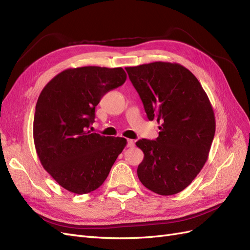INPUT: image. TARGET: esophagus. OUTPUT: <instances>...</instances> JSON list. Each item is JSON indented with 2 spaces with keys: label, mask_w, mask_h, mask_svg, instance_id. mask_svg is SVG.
I'll use <instances>...</instances> for the list:
<instances>
[{
  "label": "esophagus",
  "mask_w": 250,
  "mask_h": 250,
  "mask_svg": "<svg viewBox=\"0 0 250 250\" xmlns=\"http://www.w3.org/2000/svg\"><path fill=\"white\" fill-rule=\"evenodd\" d=\"M134 146V141L133 140H127V147H133Z\"/></svg>",
  "instance_id": "esophagus-1"
}]
</instances>
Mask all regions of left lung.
<instances>
[{
	"mask_svg": "<svg viewBox=\"0 0 250 250\" xmlns=\"http://www.w3.org/2000/svg\"><path fill=\"white\" fill-rule=\"evenodd\" d=\"M125 69L148 119L162 123L155 141L135 143L144 152L139 179L156 194H177L208 157L216 130L208 97L198 79L179 63L156 62Z\"/></svg>",
	"mask_w": 250,
	"mask_h": 250,
	"instance_id": "obj_1",
	"label": "left lung"
}]
</instances>
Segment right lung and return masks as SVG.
<instances>
[{
    "mask_svg": "<svg viewBox=\"0 0 250 250\" xmlns=\"http://www.w3.org/2000/svg\"><path fill=\"white\" fill-rule=\"evenodd\" d=\"M122 67L82 66L59 73L37 100L33 139L40 161L56 183L75 194L97 190L125 148L124 138L90 132L95 108L109 90L123 84Z\"/></svg>",
    "mask_w": 250,
    "mask_h": 250,
    "instance_id": "right-lung-1",
    "label": "right lung"
}]
</instances>
